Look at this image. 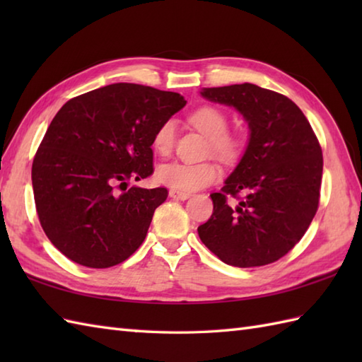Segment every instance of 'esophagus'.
<instances>
[{"mask_svg":"<svg viewBox=\"0 0 362 362\" xmlns=\"http://www.w3.org/2000/svg\"><path fill=\"white\" fill-rule=\"evenodd\" d=\"M189 196H191L189 193H182V191H175V189L169 191V197L175 199V201H187Z\"/></svg>","mask_w":362,"mask_h":362,"instance_id":"34e87169","label":"esophagus"}]
</instances>
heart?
Returning a JSON list of instances; mask_svg holds the SVG:
<instances>
[{
    "label": "heart",
    "mask_w": 362,
    "mask_h": 362,
    "mask_svg": "<svg viewBox=\"0 0 362 362\" xmlns=\"http://www.w3.org/2000/svg\"><path fill=\"white\" fill-rule=\"evenodd\" d=\"M191 124L210 138V148L216 156L226 160H235L241 152V140L227 134V115L218 107L202 105L189 113ZM174 122L169 119L156 130L152 136V146L161 156L171 151L174 141ZM221 175V169L213 161H169L157 168V180L171 189L188 193L211 185Z\"/></svg>",
    "instance_id": "obj_1"
}]
</instances>
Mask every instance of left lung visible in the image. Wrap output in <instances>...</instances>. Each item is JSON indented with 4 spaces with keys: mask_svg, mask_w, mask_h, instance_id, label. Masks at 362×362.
I'll use <instances>...</instances> for the list:
<instances>
[{
    "mask_svg": "<svg viewBox=\"0 0 362 362\" xmlns=\"http://www.w3.org/2000/svg\"><path fill=\"white\" fill-rule=\"evenodd\" d=\"M211 103L235 107L249 124V143L201 241L226 264H271L294 247L319 206L322 149L303 112L289 98L253 83L202 88Z\"/></svg>",
    "mask_w": 362,
    "mask_h": 362,
    "instance_id": "obj_1",
    "label": "left lung"
}]
</instances>
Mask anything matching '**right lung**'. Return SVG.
Instances as JSON below:
<instances>
[{
    "instance_id": "obj_1",
    "label": "right lung",
    "mask_w": 362,
    "mask_h": 362,
    "mask_svg": "<svg viewBox=\"0 0 362 362\" xmlns=\"http://www.w3.org/2000/svg\"><path fill=\"white\" fill-rule=\"evenodd\" d=\"M174 91L112 83L70 99L33 163L38 219L66 258L117 266L140 247L166 188H127L153 173L152 136L185 107Z\"/></svg>"
}]
</instances>
